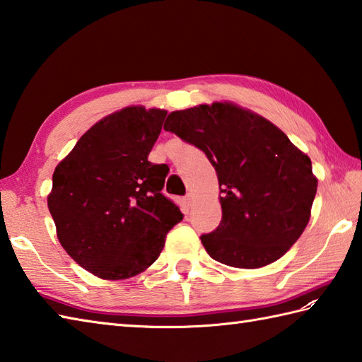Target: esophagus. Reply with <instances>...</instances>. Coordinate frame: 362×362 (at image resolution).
Instances as JSON below:
<instances>
[{"label":"esophagus","instance_id":"34e87169","mask_svg":"<svg viewBox=\"0 0 362 362\" xmlns=\"http://www.w3.org/2000/svg\"><path fill=\"white\" fill-rule=\"evenodd\" d=\"M183 202H185V205H187V206H191V205H193V202H194V197H193V194L188 193V194L185 196V199H183Z\"/></svg>","mask_w":362,"mask_h":362}]
</instances>
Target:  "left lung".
<instances>
[{"label": "left lung", "instance_id": "8db88e82", "mask_svg": "<svg viewBox=\"0 0 362 362\" xmlns=\"http://www.w3.org/2000/svg\"><path fill=\"white\" fill-rule=\"evenodd\" d=\"M163 127L216 169L222 219L201 236L209 255L243 269L281 258L311 216L317 179L310 157L271 121L228 103L173 112Z\"/></svg>", "mask_w": 362, "mask_h": 362}]
</instances>
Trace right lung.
Returning <instances> with one entry per match:
<instances>
[{
  "label": "right lung",
  "instance_id": "1",
  "mask_svg": "<svg viewBox=\"0 0 362 362\" xmlns=\"http://www.w3.org/2000/svg\"><path fill=\"white\" fill-rule=\"evenodd\" d=\"M166 110L126 107L87 130L52 174L48 209L76 263L99 279L148 269L183 219L163 196L166 165L148 160Z\"/></svg>",
  "mask_w": 362,
  "mask_h": 362
}]
</instances>
